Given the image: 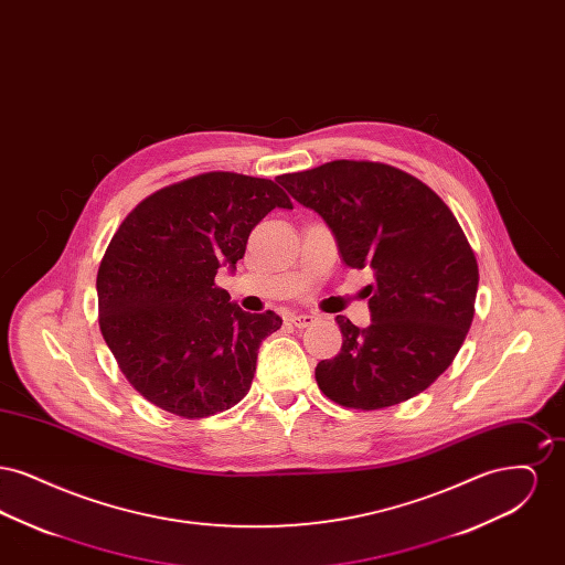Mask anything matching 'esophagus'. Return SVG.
I'll return each mask as SVG.
<instances>
[{"label": "esophagus", "mask_w": 565, "mask_h": 565, "mask_svg": "<svg viewBox=\"0 0 565 565\" xmlns=\"http://www.w3.org/2000/svg\"><path fill=\"white\" fill-rule=\"evenodd\" d=\"M290 322L295 323L296 328H307V326L316 323V316H309V313H298V316H292V318H290Z\"/></svg>", "instance_id": "1"}]
</instances>
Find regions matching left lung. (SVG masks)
<instances>
[{"label":"left lung","mask_w":565,"mask_h":565,"mask_svg":"<svg viewBox=\"0 0 565 565\" xmlns=\"http://www.w3.org/2000/svg\"><path fill=\"white\" fill-rule=\"evenodd\" d=\"M296 201L332 228L345 267L375 270L371 326L339 316L341 351L316 366L332 403L376 411L404 403L443 375L475 318L479 265L454 212L392 164L323 162L279 175Z\"/></svg>","instance_id":"obj_1"}]
</instances>
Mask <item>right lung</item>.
<instances>
[{"label":"right lung","instance_id":"1","mask_svg":"<svg viewBox=\"0 0 565 565\" xmlns=\"http://www.w3.org/2000/svg\"><path fill=\"white\" fill-rule=\"evenodd\" d=\"M292 210L273 180L210 171L152 192L114 233L97 270L99 328L122 375L167 413L201 419L249 392L260 343L281 328L215 286L270 210Z\"/></svg>","mask_w":565,"mask_h":565}]
</instances>
